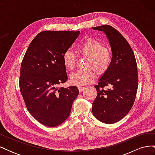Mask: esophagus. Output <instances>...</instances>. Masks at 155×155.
<instances>
[{
    "mask_svg": "<svg viewBox=\"0 0 155 155\" xmlns=\"http://www.w3.org/2000/svg\"><path fill=\"white\" fill-rule=\"evenodd\" d=\"M78 89H79V92H82L85 89V87H78Z\"/></svg>",
    "mask_w": 155,
    "mask_h": 155,
    "instance_id": "esophagus-1",
    "label": "esophagus"
}]
</instances>
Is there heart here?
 Instances as JSON below:
<instances>
[{"label": "heart", "mask_w": 155, "mask_h": 155, "mask_svg": "<svg viewBox=\"0 0 155 155\" xmlns=\"http://www.w3.org/2000/svg\"><path fill=\"white\" fill-rule=\"evenodd\" d=\"M78 50L81 54L88 58L85 66L87 68L78 70L70 74V81L73 85H88L94 80L96 74L101 76L109 69L111 63V54L109 50L100 41L88 38L78 46ZM63 61L65 67L69 70H73L76 67V55L70 50L64 51Z\"/></svg>", "instance_id": "obj_1"}]
</instances>
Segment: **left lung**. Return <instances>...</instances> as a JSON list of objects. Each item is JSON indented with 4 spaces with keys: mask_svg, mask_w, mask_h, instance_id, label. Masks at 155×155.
<instances>
[{
    "mask_svg": "<svg viewBox=\"0 0 155 155\" xmlns=\"http://www.w3.org/2000/svg\"><path fill=\"white\" fill-rule=\"evenodd\" d=\"M92 29L106 35L112 54L109 69L94 86L97 93L92 113L103 123L114 124L124 118L134 104L138 85L137 64L132 48L118 30L109 25Z\"/></svg>",
    "mask_w": 155,
    "mask_h": 155,
    "instance_id": "8db88e82",
    "label": "left lung"
}]
</instances>
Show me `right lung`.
I'll return each mask as SVG.
<instances>
[{
    "mask_svg": "<svg viewBox=\"0 0 155 155\" xmlns=\"http://www.w3.org/2000/svg\"><path fill=\"white\" fill-rule=\"evenodd\" d=\"M80 31H44L30 43L21 65L19 87L28 110L39 123L56 127L67 119L79 94L76 86H58L68 79L64 51Z\"/></svg>",
    "mask_w": 155,
    "mask_h": 155,
    "instance_id": "right-lung-1",
    "label": "right lung"
}]
</instances>
